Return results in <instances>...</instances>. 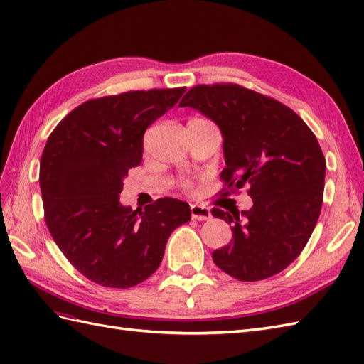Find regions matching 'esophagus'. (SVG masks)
<instances>
[{"label": "esophagus", "instance_id": "obj_1", "mask_svg": "<svg viewBox=\"0 0 364 364\" xmlns=\"http://www.w3.org/2000/svg\"><path fill=\"white\" fill-rule=\"evenodd\" d=\"M191 213H192V218L198 220V221H204V220L212 218L210 209L206 208V206H201V204H192Z\"/></svg>", "mask_w": 364, "mask_h": 364}]
</instances>
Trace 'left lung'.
<instances>
[{"label":"left lung","mask_w":364,"mask_h":364,"mask_svg":"<svg viewBox=\"0 0 364 364\" xmlns=\"http://www.w3.org/2000/svg\"><path fill=\"white\" fill-rule=\"evenodd\" d=\"M186 106L220 127L226 161L220 178L229 189L247 186L254 201L249 210L212 209L232 225V243L213 250V263L240 282L284 271L321 212L326 160L316 136L283 102L234 82L195 86L180 101Z\"/></svg>","instance_id":"1"}]
</instances>
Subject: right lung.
Returning <instances> with one entry per match:
<instances>
[{
  "label": "right lung",
  "instance_id": "1",
  "mask_svg": "<svg viewBox=\"0 0 364 364\" xmlns=\"http://www.w3.org/2000/svg\"><path fill=\"white\" fill-rule=\"evenodd\" d=\"M186 87L132 90L82 102L49 135L40 161L44 218L55 243L90 282L132 287L160 266L188 203L160 198L132 210L119 203L127 171L141 163L143 136Z\"/></svg>",
  "mask_w": 364,
  "mask_h": 364
}]
</instances>
